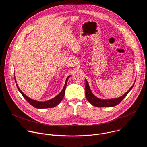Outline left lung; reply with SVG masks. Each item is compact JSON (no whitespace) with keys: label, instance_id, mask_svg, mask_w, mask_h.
Listing matches in <instances>:
<instances>
[{"label":"left lung","instance_id":"left-lung-1","mask_svg":"<svg viewBox=\"0 0 147 147\" xmlns=\"http://www.w3.org/2000/svg\"><path fill=\"white\" fill-rule=\"evenodd\" d=\"M134 82L133 84V86L131 87V88L125 92L124 95L122 96L117 98H112V99H100L98 97H96L95 95L93 94L92 91H91V89L89 86V84L87 81V80L86 79V96L87 98V99L88 101L93 106L96 107H115L119 103L121 102V101L126 96V95L129 94V92L133 88Z\"/></svg>","mask_w":147,"mask_h":147}]
</instances>
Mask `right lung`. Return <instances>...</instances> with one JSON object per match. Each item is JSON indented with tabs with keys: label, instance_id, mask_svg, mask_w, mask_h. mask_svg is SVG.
I'll use <instances>...</instances> for the list:
<instances>
[{
	"label": "right lung",
	"instance_id": "obj_1",
	"mask_svg": "<svg viewBox=\"0 0 147 147\" xmlns=\"http://www.w3.org/2000/svg\"><path fill=\"white\" fill-rule=\"evenodd\" d=\"M71 76H69L67 77L65 86L63 87V88L61 90V91L57 95H56L55 97H54L53 98L49 99L47 101H38L34 99H32L30 98H29L28 96H27L26 94H24L21 90L20 89V88L18 87V86L16 82V77H14V80H15V82L16 83V86L17 87L19 91V92L22 94V95L23 96V97L26 99V100L30 104L32 107H34V108H38V109H44V108H54L55 107H56L57 105L60 103V102L62 100L64 96H65V90H66V87L67 86V81L69 78Z\"/></svg>",
	"mask_w": 147,
	"mask_h": 147
}]
</instances>
